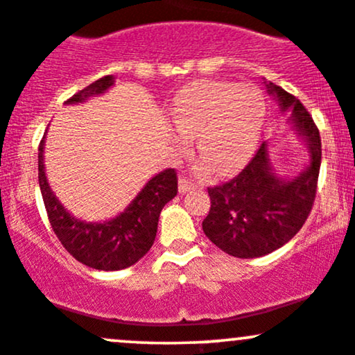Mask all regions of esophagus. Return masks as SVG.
I'll return each instance as SVG.
<instances>
[{
  "instance_id": "34e87169",
  "label": "esophagus",
  "mask_w": 355,
  "mask_h": 355,
  "mask_svg": "<svg viewBox=\"0 0 355 355\" xmlns=\"http://www.w3.org/2000/svg\"><path fill=\"white\" fill-rule=\"evenodd\" d=\"M196 188L194 186V182L191 179H188L186 176H181L179 178V193H186V191H191V189Z\"/></svg>"
}]
</instances>
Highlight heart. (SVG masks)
<instances>
[{
	"instance_id": "1",
	"label": "heart",
	"mask_w": 355,
	"mask_h": 355,
	"mask_svg": "<svg viewBox=\"0 0 355 355\" xmlns=\"http://www.w3.org/2000/svg\"><path fill=\"white\" fill-rule=\"evenodd\" d=\"M171 116L181 150L196 135L198 154L216 174L239 169L252 155L266 120V103L255 86L203 79L184 86L174 98Z\"/></svg>"
}]
</instances>
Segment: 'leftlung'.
<instances>
[{
  "instance_id": "left-lung-1",
  "label": "left lung",
  "mask_w": 355,
  "mask_h": 355,
  "mask_svg": "<svg viewBox=\"0 0 355 355\" xmlns=\"http://www.w3.org/2000/svg\"><path fill=\"white\" fill-rule=\"evenodd\" d=\"M268 89L279 101L281 112H291L311 161L298 178L284 181L270 171L264 142L237 176L208 188L211 207L203 232L218 249L240 259L270 254L298 234L313 208L322 164L320 132L303 103L272 83Z\"/></svg>"
}]
</instances>
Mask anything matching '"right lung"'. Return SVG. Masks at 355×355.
Segmentation results:
<instances>
[{"label": "right lung", "instance_id": "right-lung-1", "mask_svg": "<svg viewBox=\"0 0 355 355\" xmlns=\"http://www.w3.org/2000/svg\"><path fill=\"white\" fill-rule=\"evenodd\" d=\"M113 86L112 76H105L76 93L66 103H81L105 93ZM39 184L49 222L64 249L76 261L100 270L130 268L142 259L155 240L159 215L166 203L178 194V173L166 169L152 178L130 207L110 222L86 223L64 209L52 193L44 171V140L39 146Z\"/></svg>", "mask_w": 355, "mask_h": 355}]
</instances>
